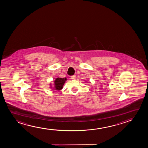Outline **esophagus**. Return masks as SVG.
<instances>
[{
    "label": "esophagus",
    "instance_id": "34e87169",
    "mask_svg": "<svg viewBox=\"0 0 148 148\" xmlns=\"http://www.w3.org/2000/svg\"><path fill=\"white\" fill-rule=\"evenodd\" d=\"M71 78L73 79H77V76H76V75H72V76H71Z\"/></svg>",
    "mask_w": 148,
    "mask_h": 148
}]
</instances>
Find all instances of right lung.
I'll return each instance as SVG.
<instances>
[{
	"label": "right lung",
	"instance_id": "1",
	"mask_svg": "<svg viewBox=\"0 0 148 148\" xmlns=\"http://www.w3.org/2000/svg\"><path fill=\"white\" fill-rule=\"evenodd\" d=\"M66 78H60V77H57L56 79L55 80V90H61L62 89L63 86L64 85L65 82L66 81Z\"/></svg>",
	"mask_w": 148,
	"mask_h": 148
}]
</instances>
